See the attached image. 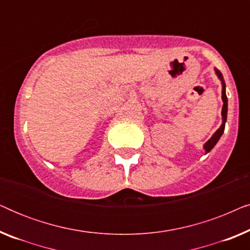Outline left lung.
<instances>
[{"label":"left lung","mask_w":250,"mask_h":250,"mask_svg":"<svg viewBox=\"0 0 250 250\" xmlns=\"http://www.w3.org/2000/svg\"><path fill=\"white\" fill-rule=\"evenodd\" d=\"M215 73H216L218 78H220L222 82V100H223V108H222V121H223V123H222L221 127L218 128L217 131L214 133L213 136H211V138L204 145V149H205V151H206V153L209 152L210 150L214 148L215 145L218 142V140H220L222 134H223L224 127H225V122H227V114H228V98H227V93H225V83H224L223 76H222L220 70L215 69Z\"/></svg>","instance_id":"8db88e82"}]
</instances>
